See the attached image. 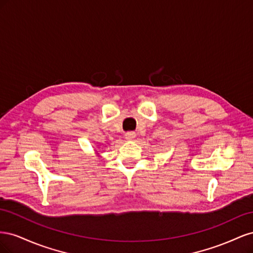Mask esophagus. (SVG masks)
<instances>
[{
  "label": "esophagus",
  "instance_id": "34e87169",
  "mask_svg": "<svg viewBox=\"0 0 253 253\" xmlns=\"http://www.w3.org/2000/svg\"><path fill=\"white\" fill-rule=\"evenodd\" d=\"M126 140H133L134 138H135V137H136V134H135V132H126Z\"/></svg>",
  "mask_w": 253,
  "mask_h": 253
}]
</instances>
